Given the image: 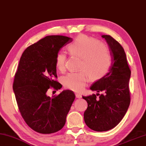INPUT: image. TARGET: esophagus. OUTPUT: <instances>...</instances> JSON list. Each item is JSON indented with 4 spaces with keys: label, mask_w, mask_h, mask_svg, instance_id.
<instances>
[{
    "label": "esophagus",
    "mask_w": 146,
    "mask_h": 146,
    "mask_svg": "<svg viewBox=\"0 0 146 146\" xmlns=\"http://www.w3.org/2000/svg\"><path fill=\"white\" fill-rule=\"evenodd\" d=\"M75 96H76V98H78V99H80L82 98V95L81 94H80L78 93H75Z\"/></svg>",
    "instance_id": "obj_1"
}]
</instances>
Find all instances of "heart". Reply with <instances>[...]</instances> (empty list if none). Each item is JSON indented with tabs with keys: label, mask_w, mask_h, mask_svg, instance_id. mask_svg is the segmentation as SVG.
Masks as SVG:
<instances>
[{
	"label": "heart",
	"mask_w": 146,
	"mask_h": 146,
	"mask_svg": "<svg viewBox=\"0 0 146 146\" xmlns=\"http://www.w3.org/2000/svg\"><path fill=\"white\" fill-rule=\"evenodd\" d=\"M71 55L82 58L78 73H70L62 78V84L68 89L80 92L89 80H98L106 75L112 64V56L109 48L98 40L85 35L76 37L68 47ZM67 56L64 52L58 53L56 68L61 72L66 70Z\"/></svg>",
	"instance_id": "1"
}]
</instances>
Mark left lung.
Here are the masks:
<instances>
[{
  "mask_svg": "<svg viewBox=\"0 0 146 146\" xmlns=\"http://www.w3.org/2000/svg\"><path fill=\"white\" fill-rule=\"evenodd\" d=\"M102 37L109 45L112 64L109 72L90 87L92 90L102 94L82 96L88 103L84 112L85 122L96 132H105L115 127L126 114L130 103L128 83L131 71L126 54L112 36L103 35Z\"/></svg>",
  "mask_w": 146,
  "mask_h": 146,
  "instance_id": "obj_1",
  "label": "left lung"
}]
</instances>
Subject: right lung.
I'll list each match as a JSON object with an SVG mask.
<instances>
[{
  "label": "right lung",
  "mask_w": 146,
  "mask_h": 146,
  "mask_svg": "<svg viewBox=\"0 0 146 146\" xmlns=\"http://www.w3.org/2000/svg\"><path fill=\"white\" fill-rule=\"evenodd\" d=\"M72 38L62 35L44 37L26 48L15 73L13 90L19 112L31 129L40 133H55L64 127L75 95L64 90L52 98L50 88L58 90L62 85L54 78L56 58Z\"/></svg>",
  "instance_id": "1"
}]
</instances>
